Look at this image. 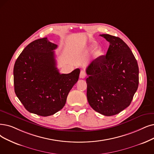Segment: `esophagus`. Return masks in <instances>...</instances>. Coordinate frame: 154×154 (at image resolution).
Here are the masks:
<instances>
[{
	"mask_svg": "<svg viewBox=\"0 0 154 154\" xmlns=\"http://www.w3.org/2000/svg\"><path fill=\"white\" fill-rule=\"evenodd\" d=\"M86 76H87V74H86V72L83 70H82L81 72H80V74H79V77H80V78H85L86 77Z\"/></svg>",
	"mask_w": 154,
	"mask_h": 154,
	"instance_id": "obj_1",
	"label": "esophagus"
}]
</instances>
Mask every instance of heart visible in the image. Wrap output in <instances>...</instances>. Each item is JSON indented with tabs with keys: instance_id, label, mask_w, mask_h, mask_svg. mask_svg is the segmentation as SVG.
<instances>
[{
	"instance_id": "b5f03b06",
	"label": "heart",
	"mask_w": 154,
	"mask_h": 154,
	"mask_svg": "<svg viewBox=\"0 0 154 154\" xmlns=\"http://www.w3.org/2000/svg\"><path fill=\"white\" fill-rule=\"evenodd\" d=\"M97 47V43L95 42H93L92 44H91V45H90L89 46V48L90 49V50H93V49ZM102 47H98L97 48V50L95 51V54L96 55H99L102 53Z\"/></svg>"
}]
</instances>
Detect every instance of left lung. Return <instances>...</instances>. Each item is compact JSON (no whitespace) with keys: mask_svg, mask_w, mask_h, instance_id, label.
<instances>
[{"mask_svg":"<svg viewBox=\"0 0 154 154\" xmlns=\"http://www.w3.org/2000/svg\"><path fill=\"white\" fill-rule=\"evenodd\" d=\"M109 42L106 55L94 59L86 69L87 99L91 108L106 116L130 105L139 83L137 61L126 43L117 36L100 35Z\"/></svg>","mask_w":154,"mask_h":154,"instance_id":"1","label":"left lung"}]
</instances>
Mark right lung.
I'll use <instances>...</instances> for the list:
<instances>
[{
	"instance_id": "obj_1",
	"label": "right lung",
	"mask_w": 154,
	"mask_h": 154,
	"mask_svg": "<svg viewBox=\"0 0 154 154\" xmlns=\"http://www.w3.org/2000/svg\"><path fill=\"white\" fill-rule=\"evenodd\" d=\"M57 47L47 38L36 40L24 48L16 60L14 91L31 113L45 117L58 112L78 80V68L69 74L59 73L54 51Z\"/></svg>"
}]
</instances>
